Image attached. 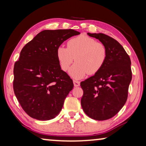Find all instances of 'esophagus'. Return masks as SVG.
Returning a JSON list of instances; mask_svg holds the SVG:
<instances>
[{"mask_svg":"<svg viewBox=\"0 0 146 146\" xmlns=\"http://www.w3.org/2000/svg\"><path fill=\"white\" fill-rule=\"evenodd\" d=\"M73 84L75 87H79L80 85V82L78 81H76V80H73Z\"/></svg>","mask_w":146,"mask_h":146,"instance_id":"1","label":"esophagus"}]
</instances>
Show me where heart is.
I'll list each match as a JSON object with an SVG mask.
<instances>
[{"mask_svg":"<svg viewBox=\"0 0 146 146\" xmlns=\"http://www.w3.org/2000/svg\"><path fill=\"white\" fill-rule=\"evenodd\" d=\"M67 45V48L63 46L57 48V57L64 71L68 70L75 59L77 63L69 72L75 79H81L88 73L94 75L98 72L107 59L108 52L104 44L86 35L70 39Z\"/></svg>","mask_w":146,"mask_h":146,"instance_id":"b5f03b06","label":"heart"}]
</instances>
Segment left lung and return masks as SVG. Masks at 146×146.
Returning a JSON list of instances; mask_svg holds the SVG:
<instances>
[{"mask_svg":"<svg viewBox=\"0 0 146 146\" xmlns=\"http://www.w3.org/2000/svg\"><path fill=\"white\" fill-rule=\"evenodd\" d=\"M87 34L104 44L108 54L102 69L81 83V106L90 118L108 120L120 111L127 100L132 77L130 58L114 38L102 33Z\"/></svg>","mask_w":146,"mask_h":146,"instance_id":"1","label":"left lung"}]
</instances>
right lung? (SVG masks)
<instances>
[{
  "label": "right lung",
  "mask_w": 146,
  "mask_h": 146,
  "mask_svg": "<svg viewBox=\"0 0 146 146\" xmlns=\"http://www.w3.org/2000/svg\"><path fill=\"white\" fill-rule=\"evenodd\" d=\"M80 34L72 29L43 30L26 44L14 66V94L26 113L39 120L54 118L73 89V80L61 69L57 49Z\"/></svg>",
  "instance_id": "obj_1"
}]
</instances>
